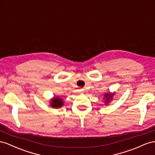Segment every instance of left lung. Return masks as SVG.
I'll return each instance as SVG.
<instances>
[{
  "label": "left lung",
  "instance_id": "1",
  "mask_svg": "<svg viewBox=\"0 0 155 155\" xmlns=\"http://www.w3.org/2000/svg\"><path fill=\"white\" fill-rule=\"evenodd\" d=\"M114 95V94H105L104 95V97L106 98V101L105 103H108V101L112 99V97Z\"/></svg>",
  "mask_w": 155,
  "mask_h": 155
}]
</instances>
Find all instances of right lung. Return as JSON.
<instances>
[{
    "mask_svg": "<svg viewBox=\"0 0 155 155\" xmlns=\"http://www.w3.org/2000/svg\"><path fill=\"white\" fill-rule=\"evenodd\" d=\"M52 102L51 103V107L55 108H58L61 107V106L63 105V101L61 99L58 98V97H54L52 101Z\"/></svg>",
    "mask_w": 155,
    "mask_h": 155,
    "instance_id": "right-lung-1",
    "label": "right lung"
}]
</instances>
